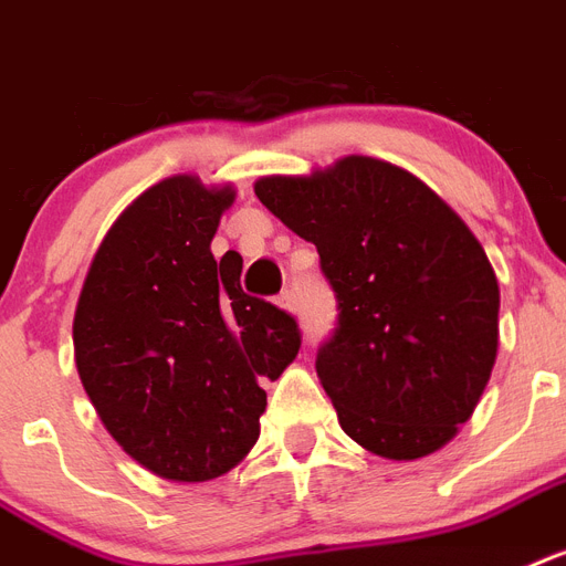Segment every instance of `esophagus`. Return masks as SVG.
<instances>
[{
    "label": "esophagus",
    "mask_w": 566,
    "mask_h": 566,
    "mask_svg": "<svg viewBox=\"0 0 566 566\" xmlns=\"http://www.w3.org/2000/svg\"><path fill=\"white\" fill-rule=\"evenodd\" d=\"M279 307L287 311V314H296V296H293L291 291H284L282 296H279Z\"/></svg>",
    "instance_id": "esophagus-1"
}]
</instances>
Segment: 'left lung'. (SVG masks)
I'll return each instance as SVG.
<instances>
[{
  "label": "left lung",
  "instance_id": "8db88e82",
  "mask_svg": "<svg viewBox=\"0 0 566 566\" xmlns=\"http://www.w3.org/2000/svg\"><path fill=\"white\" fill-rule=\"evenodd\" d=\"M255 195L319 252L339 323L316 375L339 427L375 457L410 462L474 416L500 343V287L465 220L410 171L343 156Z\"/></svg>",
  "mask_w": 566,
  "mask_h": 566
}]
</instances>
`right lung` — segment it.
I'll return each mask as SVG.
<instances>
[{"mask_svg": "<svg viewBox=\"0 0 566 566\" xmlns=\"http://www.w3.org/2000/svg\"><path fill=\"white\" fill-rule=\"evenodd\" d=\"M232 186L174 174L142 191L101 241L75 307L81 384L101 424L150 474L209 482L259 442L268 392L298 355V325L214 261Z\"/></svg>", "mask_w": 566, "mask_h": 566, "instance_id": "add662e5", "label": "right lung"}]
</instances>
